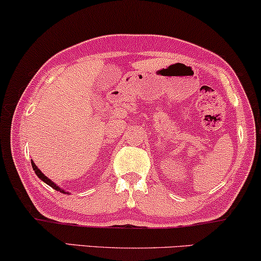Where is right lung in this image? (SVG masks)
Instances as JSON below:
<instances>
[{
    "instance_id": "add662e5",
    "label": "right lung",
    "mask_w": 261,
    "mask_h": 261,
    "mask_svg": "<svg viewBox=\"0 0 261 261\" xmlns=\"http://www.w3.org/2000/svg\"><path fill=\"white\" fill-rule=\"evenodd\" d=\"M31 164H32V168H33V170H35V172H36V175H37V176H38V177L40 178V180H42L43 182H45V184H46V185H49V186H50V187H53L54 189H55V191H60L61 193H67L66 191H63V189H62V188H60V187H59V186H56L55 184H54V182H53L51 180H50V178H48V177H46V176H45V175H44V174H43V172H42V171H40V170H39V169L36 167V164H35V163H33V162H31Z\"/></svg>"
}]
</instances>
